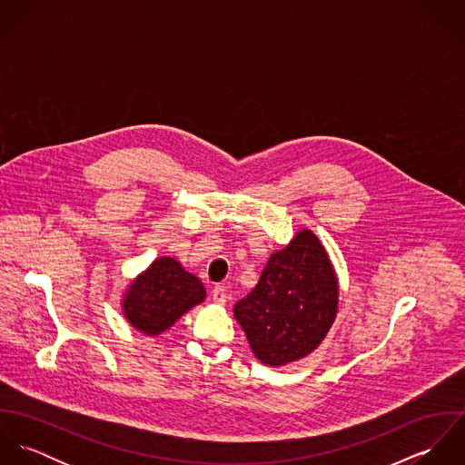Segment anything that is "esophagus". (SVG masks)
Instances as JSON below:
<instances>
[{"label":"esophagus","instance_id":"esophagus-1","mask_svg":"<svg viewBox=\"0 0 465 465\" xmlns=\"http://www.w3.org/2000/svg\"><path fill=\"white\" fill-rule=\"evenodd\" d=\"M211 299H213L214 304L223 306L227 302V293H225V290L222 286H214L213 292H211Z\"/></svg>","mask_w":465,"mask_h":465}]
</instances>
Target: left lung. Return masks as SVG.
<instances>
[{"instance_id": "left-lung-1", "label": "left lung", "mask_w": 465, "mask_h": 465, "mask_svg": "<svg viewBox=\"0 0 465 465\" xmlns=\"http://www.w3.org/2000/svg\"><path fill=\"white\" fill-rule=\"evenodd\" d=\"M338 275L312 229H301L275 251L256 288L232 313L254 356L266 367H286L310 356L338 313Z\"/></svg>"}]
</instances>
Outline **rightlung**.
Masks as SVG:
<instances>
[{
    "instance_id": "add662e5",
    "label": "right lung",
    "mask_w": 465,
    "mask_h": 465,
    "mask_svg": "<svg viewBox=\"0 0 465 465\" xmlns=\"http://www.w3.org/2000/svg\"><path fill=\"white\" fill-rule=\"evenodd\" d=\"M203 299L205 288L199 277L175 258L163 256L134 277L120 304L134 330L144 336H159Z\"/></svg>"
}]
</instances>
